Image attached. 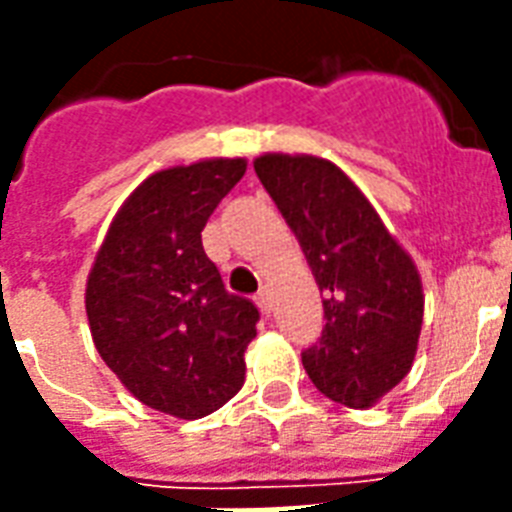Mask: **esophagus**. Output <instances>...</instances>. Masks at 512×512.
I'll return each mask as SVG.
<instances>
[{"instance_id": "esophagus-1", "label": "esophagus", "mask_w": 512, "mask_h": 512, "mask_svg": "<svg viewBox=\"0 0 512 512\" xmlns=\"http://www.w3.org/2000/svg\"><path fill=\"white\" fill-rule=\"evenodd\" d=\"M255 303H257V308H260V311L265 313V316H268V313L273 311V303H271V292H268V289H260V292H257Z\"/></svg>"}]
</instances>
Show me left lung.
Returning a JSON list of instances; mask_svg holds the SVG:
<instances>
[{"instance_id": "8db88e82", "label": "left lung", "mask_w": 512, "mask_h": 512, "mask_svg": "<svg viewBox=\"0 0 512 512\" xmlns=\"http://www.w3.org/2000/svg\"><path fill=\"white\" fill-rule=\"evenodd\" d=\"M255 172L324 292L327 324L303 353L305 372L337 404L369 409L414 364L425 311L417 265L337 164L263 154Z\"/></svg>"}]
</instances>
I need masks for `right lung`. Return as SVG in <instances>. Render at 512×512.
I'll return each mask as SVG.
<instances>
[{
    "label": "right lung",
    "mask_w": 512,
    "mask_h": 512,
    "mask_svg": "<svg viewBox=\"0 0 512 512\" xmlns=\"http://www.w3.org/2000/svg\"><path fill=\"white\" fill-rule=\"evenodd\" d=\"M247 172L204 159L146 177L111 220L87 276L92 342L140 404L199 420L244 385L260 313L225 292L201 231Z\"/></svg>",
    "instance_id": "obj_1"
}]
</instances>
